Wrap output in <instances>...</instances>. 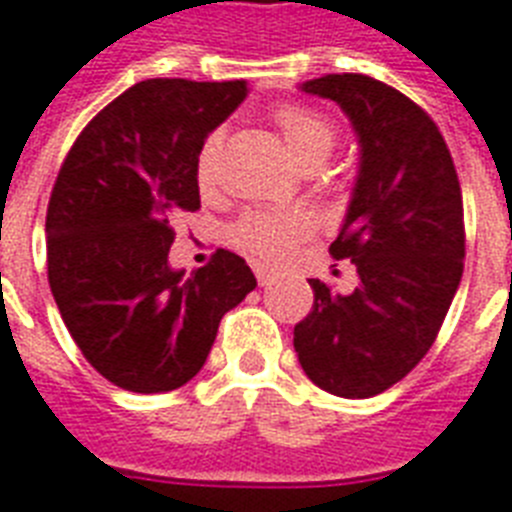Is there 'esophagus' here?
Segmentation results:
<instances>
[{
  "mask_svg": "<svg viewBox=\"0 0 512 512\" xmlns=\"http://www.w3.org/2000/svg\"><path fill=\"white\" fill-rule=\"evenodd\" d=\"M256 280H259L261 288H267V285H272V282H275V272H269V269H264V267H256Z\"/></svg>",
  "mask_w": 512,
  "mask_h": 512,
  "instance_id": "34e87169",
  "label": "esophagus"
}]
</instances>
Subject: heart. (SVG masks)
Here are the masks:
<instances>
[{
    "label": "heart",
    "mask_w": 512,
    "mask_h": 512,
    "mask_svg": "<svg viewBox=\"0 0 512 512\" xmlns=\"http://www.w3.org/2000/svg\"><path fill=\"white\" fill-rule=\"evenodd\" d=\"M277 132L304 169H317L338 145V129L325 113L306 105H282L275 110ZM219 155H222V132L206 134L195 155V185L200 192H214L219 185ZM312 216L304 211H280V208H256L237 219L232 240L237 248L251 253L259 261L285 259L296 243L312 235Z\"/></svg>",
    "instance_id": "obj_1"
}]
</instances>
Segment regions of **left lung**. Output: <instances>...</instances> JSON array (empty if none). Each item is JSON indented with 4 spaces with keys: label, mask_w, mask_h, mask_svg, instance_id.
<instances>
[{
    "label": "left lung",
    "mask_w": 512,
    "mask_h": 512,
    "mask_svg": "<svg viewBox=\"0 0 512 512\" xmlns=\"http://www.w3.org/2000/svg\"><path fill=\"white\" fill-rule=\"evenodd\" d=\"M301 89L341 105L362 166L330 245L335 261L354 264L357 288L335 293L309 280L314 304L293 327V346L314 386L367 399L399 383L439 335L463 277V192L439 126L407 94L362 73Z\"/></svg>",
    "instance_id": "8db88e82"
}]
</instances>
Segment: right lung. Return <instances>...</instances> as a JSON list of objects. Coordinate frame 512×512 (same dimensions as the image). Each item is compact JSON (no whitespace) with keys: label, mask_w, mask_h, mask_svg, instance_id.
Listing matches in <instances>:
<instances>
[{"label":"right lung","mask_w":512,"mask_h":512,"mask_svg":"<svg viewBox=\"0 0 512 512\" xmlns=\"http://www.w3.org/2000/svg\"><path fill=\"white\" fill-rule=\"evenodd\" d=\"M245 92V81H140L84 126L60 166L47 206L49 288L81 354L113 386H185L224 314L256 288L245 259L224 248L187 280L169 269V219L200 208V142Z\"/></svg>","instance_id":"1"}]
</instances>
